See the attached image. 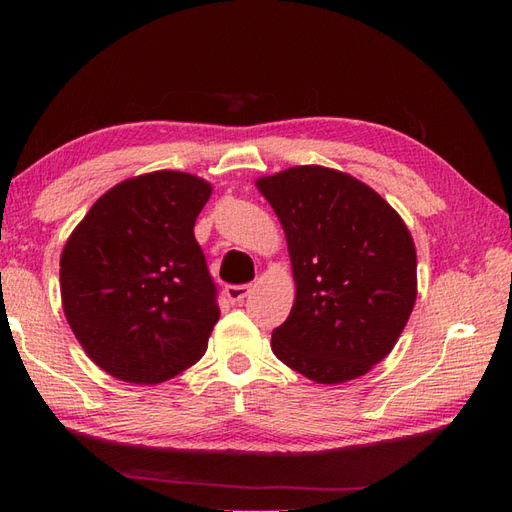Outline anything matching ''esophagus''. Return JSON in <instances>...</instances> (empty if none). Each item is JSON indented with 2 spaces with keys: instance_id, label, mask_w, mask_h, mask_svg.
Here are the masks:
<instances>
[{
  "instance_id": "obj_1",
  "label": "esophagus",
  "mask_w": 512,
  "mask_h": 512,
  "mask_svg": "<svg viewBox=\"0 0 512 512\" xmlns=\"http://www.w3.org/2000/svg\"><path fill=\"white\" fill-rule=\"evenodd\" d=\"M250 295V286H226L224 288V297L231 301V303H242L246 297Z\"/></svg>"
}]
</instances>
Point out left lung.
<instances>
[{"mask_svg":"<svg viewBox=\"0 0 512 512\" xmlns=\"http://www.w3.org/2000/svg\"><path fill=\"white\" fill-rule=\"evenodd\" d=\"M284 226L297 295L275 356L321 385L367 374L394 350L418 295L402 217L350 173L303 165L257 180Z\"/></svg>","mask_w":512,"mask_h":512,"instance_id":"1","label":"left lung"}]
</instances>
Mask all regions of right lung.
Instances as JSON below:
<instances>
[{"instance_id": "right-lung-1", "label": "right lung", "mask_w": 512, "mask_h": 512, "mask_svg": "<svg viewBox=\"0 0 512 512\" xmlns=\"http://www.w3.org/2000/svg\"><path fill=\"white\" fill-rule=\"evenodd\" d=\"M211 191L191 173H143L103 193L65 242V319L110 376L158 385L206 352L220 308L193 226Z\"/></svg>"}]
</instances>
